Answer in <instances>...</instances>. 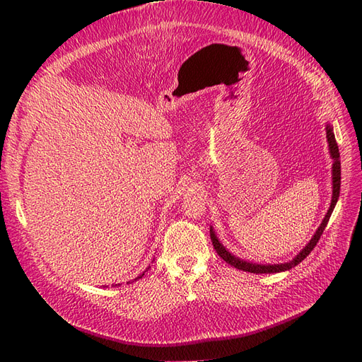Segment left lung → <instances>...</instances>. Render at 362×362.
Masks as SVG:
<instances>
[{
  "mask_svg": "<svg viewBox=\"0 0 362 362\" xmlns=\"http://www.w3.org/2000/svg\"><path fill=\"white\" fill-rule=\"evenodd\" d=\"M326 140H327V148H329V154L332 158V198H331V205L329 210L325 214L323 221L320 223V226L317 228V231L314 233V235L311 237V240L308 243L303 246V249L296 255L293 259L287 261V262H278V264H258V262H252L243 258H238L237 255H234L233 252H229L223 245L221 240H218L214 228L210 226V237L213 246L216 249V252L218 254L223 261H226L228 264H231L233 267L243 270V272H249V273H279V272H286L293 269L294 266H298L300 261H303L306 257L311 254V250L314 249V246L317 245V242L320 240V235L323 234L325 228L329 222V217L334 211V208L337 205V201L339 198V185H341V163H339V152H338V146L335 141V134H334V128L329 122H326Z\"/></svg>",
  "mask_w": 362,
  "mask_h": 362,
  "instance_id": "obj_1",
  "label": "left lung"
}]
</instances>
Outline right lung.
<instances>
[{
  "label": "right lung",
  "instance_id": "right-lung-1",
  "mask_svg": "<svg viewBox=\"0 0 362 362\" xmlns=\"http://www.w3.org/2000/svg\"><path fill=\"white\" fill-rule=\"evenodd\" d=\"M149 267H151V266H148V269H149ZM148 269H146V270H145V272H148ZM145 272H144V273H141V275H139V276H137V278H136V279H134V281H137V279H140V278H141V276H144V275H145ZM116 286H120V284H116Z\"/></svg>",
  "mask_w": 362,
  "mask_h": 362
}]
</instances>
